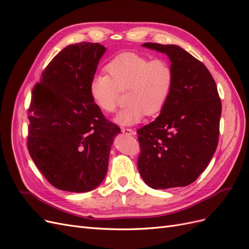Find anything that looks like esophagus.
<instances>
[{
	"label": "esophagus",
	"instance_id": "1",
	"mask_svg": "<svg viewBox=\"0 0 249 249\" xmlns=\"http://www.w3.org/2000/svg\"><path fill=\"white\" fill-rule=\"evenodd\" d=\"M122 132L125 135H133L134 134V130L129 129V127H122Z\"/></svg>",
	"mask_w": 249,
	"mask_h": 249
}]
</instances>
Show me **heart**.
Returning a JSON list of instances; mask_svg holds the SVG:
<instances>
[{"label":"heart","mask_w":249,"mask_h":249,"mask_svg":"<svg viewBox=\"0 0 249 249\" xmlns=\"http://www.w3.org/2000/svg\"><path fill=\"white\" fill-rule=\"evenodd\" d=\"M109 74L97 73L90 80L89 94L95 106L113 113L125 91V107L115 117L122 125L139 123L145 114L155 115L166 104L173 84V71L166 60L136 53H122L106 65Z\"/></svg>","instance_id":"b5f03b06"}]
</instances>
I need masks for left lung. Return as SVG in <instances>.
<instances>
[{
	"mask_svg": "<svg viewBox=\"0 0 249 249\" xmlns=\"http://www.w3.org/2000/svg\"><path fill=\"white\" fill-rule=\"evenodd\" d=\"M171 62L170 95L155 122L137 130L138 170L154 189L185 187L207 168L219 138L221 101L206 65L175 44L146 42Z\"/></svg>",
	"mask_w": 249,
	"mask_h": 249,
	"instance_id": "left-lung-1",
	"label": "left lung"
}]
</instances>
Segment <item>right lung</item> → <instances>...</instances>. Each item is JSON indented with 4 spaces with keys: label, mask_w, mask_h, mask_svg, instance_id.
Here are the masks:
<instances>
[{
    "label": "right lung",
    "mask_w": 249,
    "mask_h": 249,
    "mask_svg": "<svg viewBox=\"0 0 249 249\" xmlns=\"http://www.w3.org/2000/svg\"><path fill=\"white\" fill-rule=\"evenodd\" d=\"M105 52L100 43L67 46L33 88L27 146L37 168L57 189L87 192L106 177L113 138L120 129L89 94Z\"/></svg>",
    "instance_id": "1"
}]
</instances>
